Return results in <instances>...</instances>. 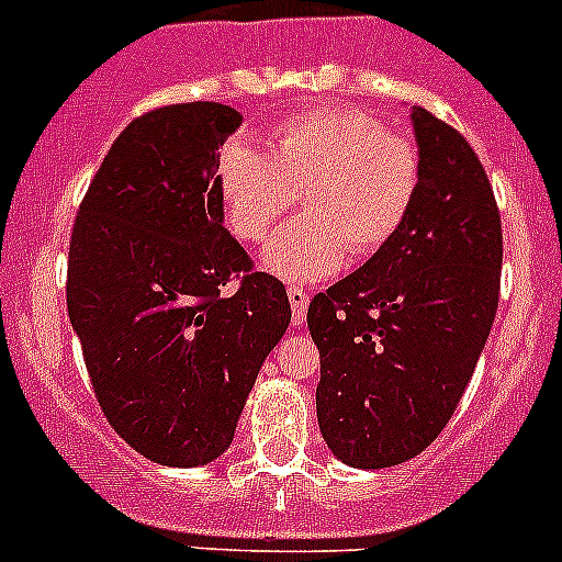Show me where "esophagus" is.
Segmentation results:
<instances>
[{"label": "esophagus", "instance_id": "34e87169", "mask_svg": "<svg viewBox=\"0 0 562 562\" xmlns=\"http://www.w3.org/2000/svg\"><path fill=\"white\" fill-rule=\"evenodd\" d=\"M288 299H291L293 310V323H304L310 307V293L302 291V288H288Z\"/></svg>", "mask_w": 562, "mask_h": 562}]
</instances>
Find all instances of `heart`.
I'll use <instances>...</instances> for the list:
<instances>
[{
  "label": "heart",
  "mask_w": 562,
  "mask_h": 562,
  "mask_svg": "<svg viewBox=\"0 0 562 562\" xmlns=\"http://www.w3.org/2000/svg\"><path fill=\"white\" fill-rule=\"evenodd\" d=\"M424 184L422 146L359 108H313L271 130V151L249 140L223 149L217 187L236 239L260 241L302 192L304 214L263 249L291 282L326 280L350 252L372 258L396 239Z\"/></svg>",
  "instance_id": "b5f03b06"
}]
</instances>
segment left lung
Masks as SVG:
<instances>
[{
  "label": "left lung",
  "instance_id": "obj_1",
  "mask_svg": "<svg viewBox=\"0 0 562 562\" xmlns=\"http://www.w3.org/2000/svg\"><path fill=\"white\" fill-rule=\"evenodd\" d=\"M424 184L405 228L310 302L323 440L353 468L422 454L454 416L501 299L503 228L459 130L413 111Z\"/></svg>",
  "mask_w": 562,
  "mask_h": 562
}]
</instances>
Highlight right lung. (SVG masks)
I'll return each mask as SVG.
<instances>
[{
  "label": "right lung",
  "mask_w": 562,
  "mask_h": 562,
  "mask_svg": "<svg viewBox=\"0 0 562 562\" xmlns=\"http://www.w3.org/2000/svg\"><path fill=\"white\" fill-rule=\"evenodd\" d=\"M220 103L140 113L94 173L70 234L67 313L108 424L138 454L195 468L223 454L291 323L277 277L225 231Z\"/></svg>",
  "instance_id": "1"
}]
</instances>
